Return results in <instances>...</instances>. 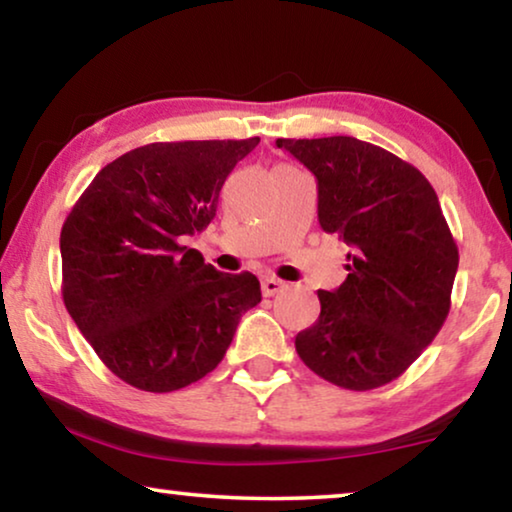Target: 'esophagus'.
I'll list each match as a JSON object with an SVG mask.
<instances>
[{
  "instance_id": "esophagus-1",
  "label": "esophagus",
  "mask_w": 512,
  "mask_h": 512,
  "mask_svg": "<svg viewBox=\"0 0 512 512\" xmlns=\"http://www.w3.org/2000/svg\"><path fill=\"white\" fill-rule=\"evenodd\" d=\"M284 289H286V282H282V279H277V277H265L261 282V291H263L265 298L275 296V293L284 291Z\"/></svg>"
}]
</instances>
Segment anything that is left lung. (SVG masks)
<instances>
[{"instance_id": "8db88e82", "label": "left lung", "mask_w": 512, "mask_h": 512, "mask_svg": "<svg viewBox=\"0 0 512 512\" xmlns=\"http://www.w3.org/2000/svg\"><path fill=\"white\" fill-rule=\"evenodd\" d=\"M319 188V223L352 251L349 275L319 291L321 314L296 335L310 370L368 391L412 366L443 328L459 268L438 195L417 167L354 137L277 139Z\"/></svg>"}]
</instances>
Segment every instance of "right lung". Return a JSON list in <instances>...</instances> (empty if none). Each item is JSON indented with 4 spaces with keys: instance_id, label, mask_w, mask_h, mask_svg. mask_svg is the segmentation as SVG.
<instances>
[{
    "instance_id": "1",
    "label": "right lung",
    "mask_w": 512,
    "mask_h": 512,
    "mask_svg": "<svg viewBox=\"0 0 512 512\" xmlns=\"http://www.w3.org/2000/svg\"><path fill=\"white\" fill-rule=\"evenodd\" d=\"M258 142L139 146L102 167L62 223V300L130 387L167 394L202 380L261 303L251 272L214 270L184 244L209 226L223 181Z\"/></svg>"
}]
</instances>
